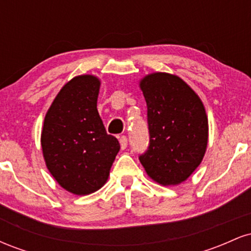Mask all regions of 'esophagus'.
<instances>
[{
    "label": "esophagus",
    "mask_w": 251,
    "mask_h": 251,
    "mask_svg": "<svg viewBox=\"0 0 251 251\" xmlns=\"http://www.w3.org/2000/svg\"><path fill=\"white\" fill-rule=\"evenodd\" d=\"M119 143H120V148H122V150H125L126 148H127V138H126L125 135L120 137Z\"/></svg>",
    "instance_id": "34e87169"
}]
</instances>
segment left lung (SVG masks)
<instances>
[{
    "mask_svg": "<svg viewBox=\"0 0 251 251\" xmlns=\"http://www.w3.org/2000/svg\"><path fill=\"white\" fill-rule=\"evenodd\" d=\"M148 105L149 149L139 155L146 174L178 185L198 168L208 146V117L201 98L179 76L152 73L140 80Z\"/></svg>",
    "mask_w": 251,
    "mask_h": 251,
    "instance_id": "left-lung-1",
    "label": "left lung"
}]
</instances>
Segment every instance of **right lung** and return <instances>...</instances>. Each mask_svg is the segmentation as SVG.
Instances as JSON below:
<instances>
[{"mask_svg": "<svg viewBox=\"0 0 251 251\" xmlns=\"http://www.w3.org/2000/svg\"><path fill=\"white\" fill-rule=\"evenodd\" d=\"M99 89L97 76L73 77L60 89L43 122L46 165L54 179L74 195H89L101 188L120 150L98 113Z\"/></svg>", "mask_w": 251, "mask_h": 251, "instance_id": "obj_1", "label": "right lung"}]
</instances>
